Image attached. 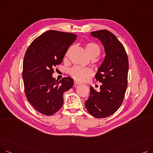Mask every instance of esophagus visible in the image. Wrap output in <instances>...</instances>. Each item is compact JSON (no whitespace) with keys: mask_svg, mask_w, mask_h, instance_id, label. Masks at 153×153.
I'll return each instance as SVG.
<instances>
[{"mask_svg":"<svg viewBox=\"0 0 153 153\" xmlns=\"http://www.w3.org/2000/svg\"><path fill=\"white\" fill-rule=\"evenodd\" d=\"M74 85H79V84H81V82H78L77 81H76V80H74Z\"/></svg>","mask_w":153,"mask_h":153,"instance_id":"esophagus-1","label":"esophagus"}]
</instances>
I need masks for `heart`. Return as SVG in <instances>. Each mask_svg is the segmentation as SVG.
Instances as JSON below:
<instances>
[{
	"instance_id": "heart-1",
	"label": "heart",
	"mask_w": 153,
	"mask_h": 153,
	"mask_svg": "<svg viewBox=\"0 0 153 153\" xmlns=\"http://www.w3.org/2000/svg\"><path fill=\"white\" fill-rule=\"evenodd\" d=\"M85 50L90 57H94L95 58L100 54V48L99 46L95 43H89L86 44ZM68 53L66 55L68 54ZM69 74L77 81H83L88 77L93 74V71L89 68L75 66L69 70Z\"/></svg>"
}]
</instances>
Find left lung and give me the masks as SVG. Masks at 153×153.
Segmentation results:
<instances>
[{
	"label": "left lung",
	"instance_id": "1",
	"mask_svg": "<svg viewBox=\"0 0 153 153\" xmlns=\"http://www.w3.org/2000/svg\"><path fill=\"white\" fill-rule=\"evenodd\" d=\"M91 34L102 42L106 55L95 76L102 83L100 91H96L91 86L90 96L85 105L94 117L106 118L117 111L123 101L128 85V56L122 43L107 30Z\"/></svg>",
	"mask_w": 153,
	"mask_h": 153
}]
</instances>
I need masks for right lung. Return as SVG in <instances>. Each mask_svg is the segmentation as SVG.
Instances as JSON below:
<instances>
[{"label": "right lung", "mask_w": 153, "mask_h": 153, "mask_svg": "<svg viewBox=\"0 0 153 153\" xmlns=\"http://www.w3.org/2000/svg\"><path fill=\"white\" fill-rule=\"evenodd\" d=\"M77 35L56 30L47 31L35 38L25 53L22 77L28 101L39 113L52 115L63 105V93L73 85L71 77L59 81L52 74L61 64Z\"/></svg>", "instance_id": "add662e5"}]
</instances>
